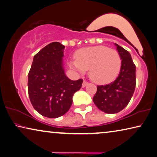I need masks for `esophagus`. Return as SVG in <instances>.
Here are the masks:
<instances>
[{
    "label": "esophagus",
    "mask_w": 157,
    "mask_h": 157,
    "mask_svg": "<svg viewBox=\"0 0 157 157\" xmlns=\"http://www.w3.org/2000/svg\"><path fill=\"white\" fill-rule=\"evenodd\" d=\"M88 83H89L88 82H87L86 81H83V84H82V87H83V88H85V87H86V86H88Z\"/></svg>",
    "instance_id": "obj_1"
}]
</instances>
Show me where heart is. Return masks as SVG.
<instances>
[{"label": "heart", "instance_id": "obj_1", "mask_svg": "<svg viewBox=\"0 0 157 157\" xmlns=\"http://www.w3.org/2000/svg\"><path fill=\"white\" fill-rule=\"evenodd\" d=\"M74 57L75 60L69 61V66L80 72L89 69L90 78L97 83L113 81L121 69L122 59L119 53L106 46L81 48Z\"/></svg>", "mask_w": 157, "mask_h": 157}]
</instances>
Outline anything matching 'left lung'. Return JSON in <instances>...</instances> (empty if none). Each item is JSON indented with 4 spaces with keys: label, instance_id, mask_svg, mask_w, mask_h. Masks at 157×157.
Listing matches in <instances>:
<instances>
[{
    "label": "left lung",
    "instance_id": "left-lung-1",
    "mask_svg": "<svg viewBox=\"0 0 157 157\" xmlns=\"http://www.w3.org/2000/svg\"><path fill=\"white\" fill-rule=\"evenodd\" d=\"M122 59V66L117 78L110 84L98 86L93 101L106 113L113 114L127 106L136 88V65L129 51L115 44Z\"/></svg>",
    "mask_w": 157,
    "mask_h": 157
}]
</instances>
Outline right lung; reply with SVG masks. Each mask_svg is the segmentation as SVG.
<instances>
[{
  "label": "right lung",
  "mask_w": 157,
  "mask_h": 157,
  "mask_svg": "<svg viewBox=\"0 0 157 157\" xmlns=\"http://www.w3.org/2000/svg\"><path fill=\"white\" fill-rule=\"evenodd\" d=\"M65 46L52 42L34 56L28 73V95L34 109L43 116L56 118L65 114L83 79L71 81L63 66Z\"/></svg>",
  "instance_id": "1"
}]
</instances>
